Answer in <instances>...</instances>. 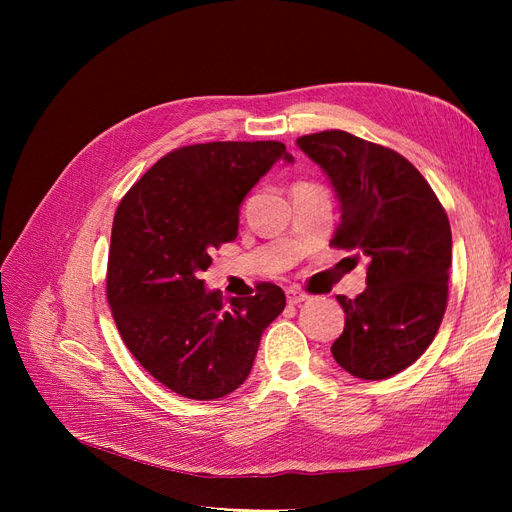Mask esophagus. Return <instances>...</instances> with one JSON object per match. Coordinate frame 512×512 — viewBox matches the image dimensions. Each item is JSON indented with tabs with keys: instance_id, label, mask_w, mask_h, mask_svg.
Returning <instances> with one entry per match:
<instances>
[{
	"instance_id": "obj_1",
	"label": "esophagus",
	"mask_w": 512,
	"mask_h": 512,
	"mask_svg": "<svg viewBox=\"0 0 512 512\" xmlns=\"http://www.w3.org/2000/svg\"><path fill=\"white\" fill-rule=\"evenodd\" d=\"M286 299H288L290 305H299V303L307 301L309 297H307L305 292H301L299 288H288V290H286Z\"/></svg>"
}]
</instances>
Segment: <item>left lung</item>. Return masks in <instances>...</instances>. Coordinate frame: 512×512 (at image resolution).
Masks as SVG:
<instances>
[{"label": "left lung", "instance_id": "left-lung-1", "mask_svg": "<svg viewBox=\"0 0 512 512\" xmlns=\"http://www.w3.org/2000/svg\"><path fill=\"white\" fill-rule=\"evenodd\" d=\"M329 177L342 222L331 245L367 256V288L339 294L344 333L333 359L361 380L410 367L436 337L446 309L451 224L423 175L397 151L327 130L297 138Z\"/></svg>", "mask_w": 512, "mask_h": 512}]
</instances>
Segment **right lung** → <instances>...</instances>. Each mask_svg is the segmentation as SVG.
I'll return each mask as SVG.
<instances>
[{"instance_id":"1","label":"right lung","mask_w":512,"mask_h":512,"mask_svg":"<svg viewBox=\"0 0 512 512\" xmlns=\"http://www.w3.org/2000/svg\"><path fill=\"white\" fill-rule=\"evenodd\" d=\"M280 160L294 162L277 141L181 147L117 207L106 299L134 359L177 395L209 401L239 389L262 333L284 312L275 284L224 303L200 280L213 247L237 239L245 196Z\"/></svg>"}]
</instances>
